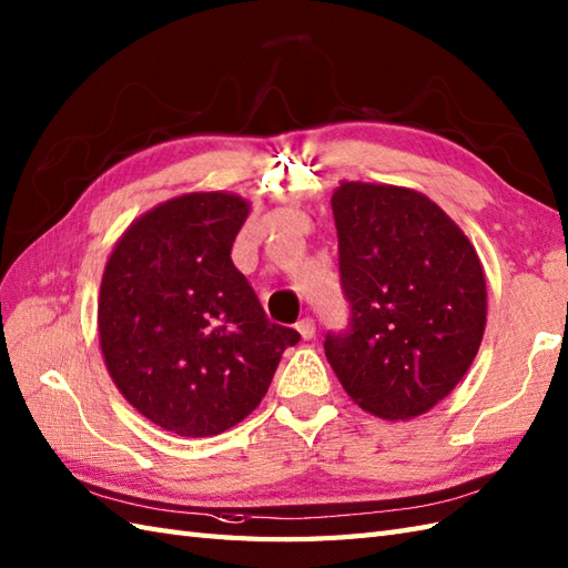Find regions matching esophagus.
<instances>
[{"label":"esophagus","instance_id":"obj_1","mask_svg":"<svg viewBox=\"0 0 568 568\" xmlns=\"http://www.w3.org/2000/svg\"><path fill=\"white\" fill-rule=\"evenodd\" d=\"M297 332H300V336L305 338V341L314 338V332H316L314 320H310V316H305V320H300V322H297Z\"/></svg>","mask_w":568,"mask_h":568}]
</instances>
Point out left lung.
I'll return each mask as SVG.
<instances>
[{
    "label": "left lung",
    "instance_id": "left-lung-1",
    "mask_svg": "<svg viewBox=\"0 0 568 568\" xmlns=\"http://www.w3.org/2000/svg\"><path fill=\"white\" fill-rule=\"evenodd\" d=\"M348 328L326 361L348 397L387 420L426 414L465 377L486 326L481 261L414 189L344 181L332 195Z\"/></svg>",
    "mask_w": 568,
    "mask_h": 568
}]
</instances>
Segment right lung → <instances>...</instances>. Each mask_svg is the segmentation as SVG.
Wrapping results in <instances>:
<instances>
[{"label": "right lung", "mask_w": 568, "mask_h": 568, "mask_svg": "<svg viewBox=\"0 0 568 568\" xmlns=\"http://www.w3.org/2000/svg\"><path fill=\"white\" fill-rule=\"evenodd\" d=\"M248 215L234 193L171 197L115 242L99 293V341L123 397L160 428L207 438L266 397L295 328L273 324L232 244Z\"/></svg>", "instance_id": "obj_1"}]
</instances>
